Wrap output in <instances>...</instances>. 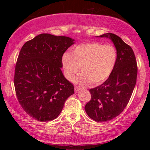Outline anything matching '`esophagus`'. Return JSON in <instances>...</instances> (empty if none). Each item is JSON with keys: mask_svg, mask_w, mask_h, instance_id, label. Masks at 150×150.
I'll return each instance as SVG.
<instances>
[{"mask_svg": "<svg viewBox=\"0 0 150 150\" xmlns=\"http://www.w3.org/2000/svg\"><path fill=\"white\" fill-rule=\"evenodd\" d=\"M74 89H75V92H76V93L80 91V88L79 87H75Z\"/></svg>", "mask_w": 150, "mask_h": 150, "instance_id": "obj_1", "label": "esophagus"}]
</instances>
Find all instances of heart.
<instances>
[{
    "mask_svg": "<svg viewBox=\"0 0 150 150\" xmlns=\"http://www.w3.org/2000/svg\"><path fill=\"white\" fill-rule=\"evenodd\" d=\"M117 59L116 49L112 45L91 42L80 44L71 52H65L62 65L65 76L69 81L73 79L81 66L82 73L75 78L74 83L87 85L93 82L98 85L111 74Z\"/></svg>",
    "mask_w": 150,
    "mask_h": 150,
    "instance_id": "1",
    "label": "heart"
}]
</instances>
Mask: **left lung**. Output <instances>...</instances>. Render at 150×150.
Listing matches in <instances>:
<instances>
[{
	"instance_id": "8db88e82",
	"label": "left lung",
	"mask_w": 150,
	"mask_h": 150,
	"mask_svg": "<svg viewBox=\"0 0 150 150\" xmlns=\"http://www.w3.org/2000/svg\"><path fill=\"white\" fill-rule=\"evenodd\" d=\"M99 37L112 41L117 59L108 79L89 90L91 99L85 110L92 120L104 122L118 116L128 104L137 83V64L132 48L120 37L110 33Z\"/></svg>"
}]
</instances>
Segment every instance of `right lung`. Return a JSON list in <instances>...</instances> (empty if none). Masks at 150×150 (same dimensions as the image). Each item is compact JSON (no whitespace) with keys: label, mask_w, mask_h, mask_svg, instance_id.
<instances>
[{"label":"right lung","mask_w":150,"mask_h":150,"mask_svg":"<svg viewBox=\"0 0 150 150\" xmlns=\"http://www.w3.org/2000/svg\"><path fill=\"white\" fill-rule=\"evenodd\" d=\"M74 40L42 33L22 47L15 68L18 102L31 117L45 122L56 119L74 87L64 77L62 57Z\"/></svg>","instance_id":"1"}]
</instances>
